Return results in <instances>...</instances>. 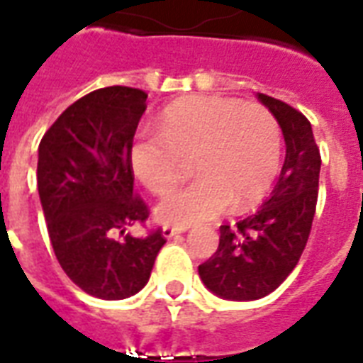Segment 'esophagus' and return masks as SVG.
Wrapping results in <instances>:
<instances>
[{"mask_svg": "<svg viewBox=\"0 0 363 363\" xmlns=\"http://www.w3.org/2000/svg\"><path fill=\"white\" fill-rule=\"evenodd\" d=\"M186 230V227H173V225H165L163 227V236L165 238H173V236L181 235V233H184Z\"/></svg>", "mask_w": 363, "mask_h": 363, "instance_id": "34e87169", "label": "esophagus"}]
</instances>
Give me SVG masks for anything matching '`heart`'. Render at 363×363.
<instances>
[{
    "label": "heart",
    "mask_w": 363,
    "mask_h": 363,
    "mask_svg": "<svg viewBox=\"0 0 363 363\" xmlns=\"http://www.w3.org/2000/svg\"><path fill=\"white\" fill-rule=\"evenodd\" d=\"M128 160L152 194L163 196L184 177L192 161L198 177L167 196L160 221L190 227L221 211H246L271 189L281 163V127L259 104L235 98H190L169 106L157 134L133 142Z\"/></svg>",
    "instance_id": "b5f03b06"
}]
</instances>
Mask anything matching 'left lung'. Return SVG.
<instances>
[{
    "mask_svg": "<svg viewBox=\"0 0 363 363\" xmlns=\"http://www.w3.org/2000/svg\"><path fill=\"white\" fill-rule=\"evenodd\" d=\"M257 98L283 128L286 155L269 200L236 225H221L216 254L198 267L209 291L227 300L264 298L291 275L318 206L321 155L310 121L281 99Z\"/></svg>",
    "mask_w": 363,
    "mask_h": 363,
    "instance_id": "8db88e82",
    "label": "left lung"
}]
</instances>
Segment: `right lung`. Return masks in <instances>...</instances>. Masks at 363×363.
Wrapping results in <instances>:
<instances>
[{
	"instance_id": "right-lung-1",
	"label": "right lung",
	"mask_w": 363,
	"mask_h": 363,
	"mask_svg": "<svg viewBox=\"0 0 363 363\" xmlns=\"http://www.w3.org/2000/svg\"><path fill=\"white\" fill-rule=\"evenodd\" d=\"M146 98L130 86L86 94L59 115L38 147L40 202L55 257L72 283L104 300L142 291L167 242L161 227L140 238L125 235L152 217L134 192L128 160Z\"/></svg>"
}]
</instances>
